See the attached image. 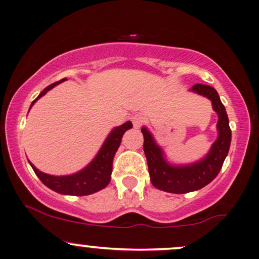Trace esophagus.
I'll return each instance as SVG.
<instances>
[{"label":"esophagus","instance_id":"1","mask_svg":"<svg viewBox=\"0 0 259 259\" xmlns=\"http://www.w3.org/2000/svg\"><path fill=\"white\" fill-rule=\"evenodd\" d=\"M132 121H133V125H134V127H137V129H139V127L141 126V125L144 124V121H145V118H144L141 114H137V115H134L132 118Z\"/></svg>","mask_w":259,"mask_h":259}]
</instances>
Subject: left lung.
<instances>
[{"label": "left lung", "mask_w": 259, "mask_h": 259, "mask_svg": "<svg viewBox=\"0 0 259 259\" xmlns=\"http://www.w3.org/2000/svg\"><path fill=\"white\" fill-rule=\"evenodd\" d=\"M190 91L211 100L212 108L219 115V137L212 144L206 156L192 164H171L148 127H141V133L144 134V152L148 160L151 184L156 189L171 194H186L208 185L219 175L231 145L232 134L228 124V116L216 89L205 84H195Z\"/></svg>", "instance_id": "1"}]
</instances>
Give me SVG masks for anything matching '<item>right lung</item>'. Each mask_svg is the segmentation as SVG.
I'll use <instances>...</instances> for the list:
<instances>
[{"label": "right lung", "mask_w": 259, "mask_h": 259, "mask_svg": "<svg viewBox=\"0 0 259 259\" xmlns=\"http://www.w3.org/2000/svg\"><path fill=\"white\" fill-rule=\"evenodd\" d=\"M67 79H62L56 83L51 84L47 88L43 89L40 92V94L38 95L36 99L32 102L31 109L33 107L34 103L37 102L39 98H42L43 95L47 93L48 91H51L52 88H54L56 85H58L59 83L64 81ZM133 124L132 121H126L122 125L114 127L109 135L105 139V141L103 143L102 148L99 149L98 154L95 155V157L89 162L88 165L84 168H81L78 172L72 174V175H63V176H54L50 175V174H45L42 171H39L33 164H31L32 168L36 172V175L39 178L40 181L46 185L47 187H50L53 191L58 192L62 195H72V196H85V195H92L94 192L100 191L104 187L108 186V184L110 182L111 178V171H113V159L115 152L118 151L119 146H120L121 138L124 135V133L126 130L132 129Z\"/></svg>", "instance_id": "add662e5"}]
</instances>
